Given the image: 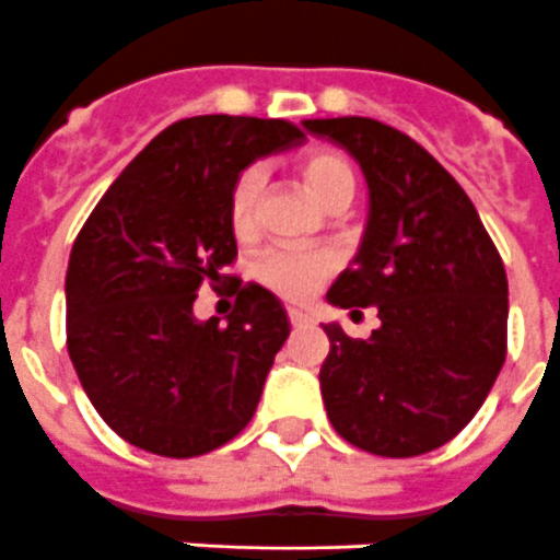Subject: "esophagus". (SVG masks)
Segmentation results:
<instances>
[{
    "label": "esophagus",
    "mask_w": 560,
    "mask_h": 560,
    "mask_svg": "<svg viewBox=\"0 0 560 560\" xmlns=\"http://www.w3.org/2000/svg\"><path fill=\"white\" fill-rule=\"evenodd\" d=\"M288 316H290V324H295V327H302V324L313 322V313L304 307H290Z\"/></svg>",
    "instance_id": "obj_1"
}]
</instances>
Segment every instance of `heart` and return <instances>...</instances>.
I'll use <instances>...</instances> for the list:
<instances>
[{"mask_svg": "<svg viewBox=\"0 0 560 560\" xmlns=\"http://www.w3.org/2000/svg\"><path fill=\"white\" fill-rule=\"evenodd\" d=\"M299 176L313 192V199L324 208H330L338 199H352L355 190V176H352L350 164L330 150H316L299 162ZM265 187V171L261 167H247L238 173L233 182L228 199L230 228L236 236H250L256 230V210L258 196ZM258 279L265 281L267 288L276 290L284 299H307L322 288L327 276L332 272V256L316 250H293V247H276L267 250L258 258L256 265Z\"/></svg>", "mask_w": 560, "mask_h": 560, "instance_id": "b5f03b06", "label": "heart"}]
</instances>
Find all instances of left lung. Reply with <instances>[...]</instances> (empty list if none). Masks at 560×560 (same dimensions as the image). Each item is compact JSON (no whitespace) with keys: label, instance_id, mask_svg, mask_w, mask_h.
I'll return each instance as SVG.
<instances>
[{"label":"left lung","instance_id":"8db88e82","mask_svg":"<svg viewBox=\"0 0 560 560\" xmlns=\"http://www.w3.org/2000/svg\"><path fill=\"white\" fill-rule=\"evenodd\" d=\"M368 178L361 247L327 290L332 307H375L382 327L350 338L324 324L318 382L352 447L410 458L455 439L506 359V272L476 205L410 136L364 116L307 119Z\"/></svg>","mask_w":560,"mask_h":560}]
</instances>
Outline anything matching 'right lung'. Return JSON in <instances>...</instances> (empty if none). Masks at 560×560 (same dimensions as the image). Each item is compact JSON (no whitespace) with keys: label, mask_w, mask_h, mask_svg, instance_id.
<instances>
[{"label":"right lung","mask_w":560,"mask_h":560,"mask_svg":"<svg viewBox=\"0 0 560 560\" xmlns=\"http://www.w3.org/2000/svg\"><path fill=\"white\" fill-rule=\"evenodd\" d=\"M302 139L284 119L176 121L79 230L65 279L70 361L98 416L133 447L205 455L256 412L290 336L288 310L258 284L238 288L228 324L199 322L192 302L236 258L228 199L238 173Z\"/></svg>","instance_id":"right-lung-1"}]
</instances>
